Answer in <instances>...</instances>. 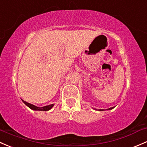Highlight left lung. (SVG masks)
I'll list each match as a JSON object with an SVG mask.
<instances>
[{
  "mask_svg": "<svg viewBox=\"0 0 147 147\" xmlns=\"http://www.w3.org/2000/svg\"><path fill=\"white\" fill-rule=\"evenodd\" d=\"M114 107H110V108H109V109H107V110H110V109H112L113 108H114ZM98 110L99 111H104V109H98Z\"/></svg>",
  "mask_w": 147,
  "mask_h": 147,
  "instance_id": "1",
  "label": "left lung"
}]
</instances>
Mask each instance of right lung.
I'll list each match as a JSON object with an SVG mask.
<instances>
[{"mask_svg": "<svg viewBox=\"0 0 147 147\" xmlns=\"http://www.w3.org/2000/svg\"><path fill=\"white\" fill-rule=\"evenodd\" d=\"M22 101H23L24 104H25L26 106H28L30 109H33V110H35V111H48L49 110V109H51V108L53 107V106L54 105V104H51V105H49L45 106V107H37V106L35 105H33L30 104V103L26 102V101L23 100H22Z\"/></svg>", "mask_w": 147, "mask_h": 147, "instance_id": "obj_1", "label": "right lung"}]
</instances>
